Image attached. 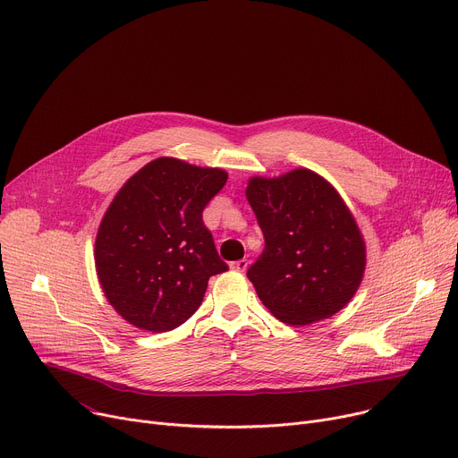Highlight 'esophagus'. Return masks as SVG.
I'll use <instances>...</instances> for the list:
<instances>
[{
  "label": "esophagus",
  "mask_w": 458,
  "mask_h": 458,
  "mask_svg": "<svg viewBox=\"0 0 458 458\" xmlns=\"http://www.w3.org/2000/svg\"><path fill=\"white\" fill-rule=\"evenodd\" d=\"M248 259H240V260H234V262H231V270H234V272H246L248 270Z\"/></svg>",
  "instance_id": "1"
}]
</instances>
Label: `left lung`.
I'll list each match as a JSON object with an SVG mask.
<instances>
[{
  "label": "left lung",
  "mask_w": 458,
  "mask_h": 458,
  "mask_svg": "<svg viewBox=\"0 0 458 458\" xmlns=\"http://www.w3.org/2000/svg\"><path fill=\"white\" fill-rule=\"evenodd\" d=\"M248 201L266 248L248 270L262 305L288 326L340 312L366 270V242L336 188L309 168L253 175Z\"/></svg>",
  "instance_id": "obj_1"
}]
</instances>
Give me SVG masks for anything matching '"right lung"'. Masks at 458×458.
Returning <instances> with one entry per match:
<instances>
[{
    "label": "right lung",
    "mask_w": 458,
    "mask_h": 458,
    "mask_svg": "<svg viewBox=\"0 0 458 458\" xmlns=\"http://www.w3.org/2000/svg\"><path fill=\"white\" fill-rule=\"evenodd\" d=\"M227 181L222 168L158 157L132 174L98 227L96 274L106 301L137 329L179 327L203 301L208 279L227 272L201 220Z\"/></svg>",
    "instance_id": "add662e5"
}]
</instances>
